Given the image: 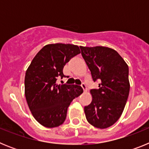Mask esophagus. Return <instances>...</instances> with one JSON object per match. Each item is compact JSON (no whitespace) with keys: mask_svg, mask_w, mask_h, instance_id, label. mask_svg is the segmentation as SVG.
<instances>
[{"mask_svg":"<svg viewBox=\"0 0 149 149\" xmlns=\"http://www.w3.org/2000/svg\"><path fill=\"white\" fill-rule=\"evenodd\" d=\"M81 87H82V89H83V90H84V93H85V92H86V91H87V88H86V84H84V83H83V84H81Z\"/></svg>","mask_w":149,"mask_h":149,"instance_id":"esophagus-1","label":"esophagus"}]
</instances>
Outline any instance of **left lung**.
Returning a JSON list of instances; mask_svg holds the SVG:
<instances>
[{"label": "left lung", "instance_id": "1", "mask_svg": "<svg viewBox=\"0 0 149 149\" xmlns=\"http://www.w3.org/2000/svg\"><path fill=\"white\" fill-rule=\"evenodd\" d=\"M83 58L99 89H92L93 100L84 107L88 122L100 129L113 125L120 118L129 91L128 65L116 51L103 46L80 47Z\"/></svg>", "mask_w": 149, "mask_h": 149}]
</instances>
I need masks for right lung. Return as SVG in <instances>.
I'll return each instance as SVG.
<instances>
[{
  "label": "right lung",
  "mask_w": 149,
  "mask_h": 149,
  "mask_svg": "<svg viewBox=\"0 0 149 149\" xmlns=\"http://www.w3.org/2000/svg\"><path fill=\"white\" fill-rule=\"evenodd\" d=\"M81 53L77 45L49 44L34 56L24 78V93L35 119L46 127H58L65 122L67 110L74 98L83 93L77 85L57 84L63 67L71 58Z\"/></svg>",
  "instance_id": "obj_1"
}]
</instances>
